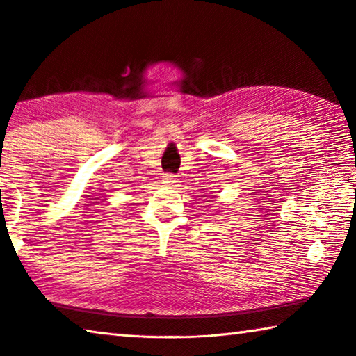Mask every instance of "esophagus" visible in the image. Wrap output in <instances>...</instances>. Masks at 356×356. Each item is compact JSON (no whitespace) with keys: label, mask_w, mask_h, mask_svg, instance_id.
<instances>
[{"label":"esophagus","mask_w":356,"mask_h":356,"mask_svg":"<svg viewBox=\"0 0 356 356\" xmlns=\"http://www.w3.org/2000/svg\"><path fill=\"white\" fill-rule=\"evenodd\" d=\"M163 182L168 184V185H174V184L177 182V180H176V177L172 176V174H165V176H163Z\"/></svg>","instance_id":"esophagus-1"}]
</instances>
